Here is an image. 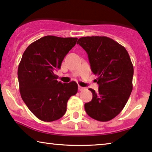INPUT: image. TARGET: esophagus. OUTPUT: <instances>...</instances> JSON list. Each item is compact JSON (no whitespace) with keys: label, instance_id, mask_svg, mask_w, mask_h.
Listing matches in <instances>:
<instances>
[{"label":"esophagus","instance_id":"34e87169","mask_svg":"<svg viewBox=\"0 0 152 152\" xmlns=\"http://www.w3.org/2000/svg\"><path fill=\"white\" fill-rule=\"evenodd\" d=\"M85 89H86V88H83V87H81V86H78V90L79 91H83Z\"/></svg>","mask_w":152,"mask_h":152}]
</instances>
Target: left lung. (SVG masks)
I'll use <instances>...</instances> for the list:
<instances>
[{
    "label": "left lung",
    "instance_id": "left-lung-1",
    "mask_svg": "<svg viewBox=\"0 0 152 152\" xmlns=\"http://www.w3.org/2000/svg\"><path fill=\"white\" fill-rule=\"evenodd\" d=\"M77 44L88 55L91 69L98 76V92L85 104L87 114L100 122H108L120 114L133 90V66L124 46L105 36L83 37Z\"/></svg>",
    "mask_w": 152,
    "mask_h": 152
}]
</instances>
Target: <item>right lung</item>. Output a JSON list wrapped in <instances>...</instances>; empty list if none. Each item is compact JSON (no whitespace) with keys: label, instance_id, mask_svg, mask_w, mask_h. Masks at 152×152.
<instances>
[{"label":"right lung","instance_id":"1","mask_svg":"<svg viewBox=\"0 0 152 152\" xmlns=\"http://www.w3.org/2000/svg\"><path fill=\"white\" fill-rule=\"evenodd\" d=\"M76 37L48 35L28 46L18 67L21 98L32 114L44 122H53L63 116L69 99L78 92L75 81L57 80L56 69L77 42Z\"/></svg>","mask_w":152,"mask_h":152}]
</instances>
